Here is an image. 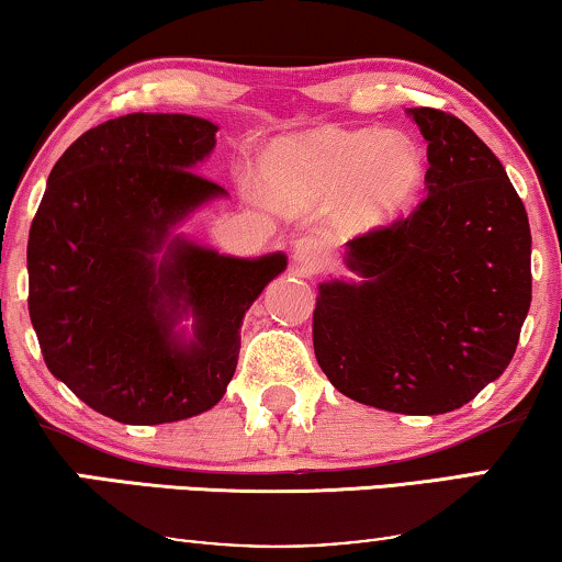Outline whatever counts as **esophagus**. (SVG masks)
I'll return each instance as SVG.
<instances>
[{"instance_id": "34e87169", "label": "esophagus", "mask_w": 562, "mask_h": 562, "mask_svg": "<svg viewBox=\"0 0 562 562\" xmlns=\"http://www.w3.org/2000/svg\"><path fill=\"white\" fill-rule=\"evenodd\" d=\"M294 263L302 273L312 276L327 266V252L322 248L319 240L314 237H302L294 243Z\"/></svg>"}]
</instances>
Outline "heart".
Segmentation results:
<instances>
[{
  "label": "heart",
  "mask_w": 562,
  "mask_h": 562,
  "mask_svg": "<svg viewBox=\"0 0 562 562\" xmlns=\"http://www.w3.org/2000/svg\"><path fill=\"white\" fill-rule=\"evenodd\" d=\"M266 181L286 204L337 199L342 225L371 233L414 202L425 181V158L402 133L325 127L276 143L266 156Z\"/></svg>",
  "instance_id": "heart-1"
}]
</instances>
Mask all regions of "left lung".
Returning <instances> with one entry per match:
<instances>
[{
	"mask_svg": "<svg viewBox=\"0 0 562 562\" xmlns=\"http://www.w3.org/2000/svg\"><path fill=\"white\" fill-rule=\"evenodd\" d=\"M406 114L427 140V196L345 245L352 279L319 283L314 356L352 402L445 414L506 371L532 302V235L502 160L463 120Z\"/></svg>",
	"mask_w": 562,
	"mask_h": 562,
	"instance_id": "obj_1",
	"label": "left lung"
}]
</instances>
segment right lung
Returning a JSON list of instances; mask_svg holds the SVG:
<instances>
[{
    "mask_svg": "<svg viewBox=\"0 0 562 562\" xmlns=\"http://www.w3.org/2000/svg\"><path fill=\"white\" fill-rule=\"evenodd\" d=\"M217 125L135 112L91 127L53 166L30 227V322L45 366L122 425L196 417L233 381L245 312L283 252L222 256L176 233L227 191L196 173Z\"/></svg>",
    "mask_w": 562,
    "mask_h": 562,
    "instance_id": "right-lung-1",
    "label": "right lung"
}]
</instances>
